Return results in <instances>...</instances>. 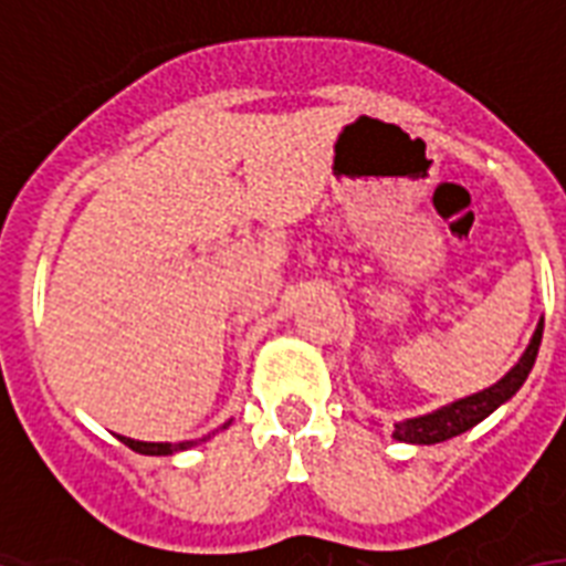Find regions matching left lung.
I'll return each instance as SVG.
<instances>
[{"mask_svg":"<svg viewBox=\"0 0 566 566\" xmlns=\"http://www.w3.org/2000/svg\"><path fill=\"white\" fill-rule=\"evenodd\" d=\"M541 339H543V322L537 324L532 343H528V348L523 352L520 363H516L514 369L507 371L505 378L496 380L493 387L481 389V392H475V396L458 398V401H451V405L440 407V410H433V413L413 416V419L396 422L392 437L401 442H416V446H433V442L451 440V437H458V433L475 428L481 419H488L496 407L505 405L507 398H514L516 389L523 387L525 378H528V371H532L534 360H537Z\"/></svg>","mask_w":566,"mask_h":566,"instance_id":"left-lung-1","label":"left lung"}]
</instances>
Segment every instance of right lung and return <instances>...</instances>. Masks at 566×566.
Masks as SVG:
<instances>
[{
	"label": "right lung",
	"instance_id": "add662e5",
	"mask_svg": "<svg viewBox=\"0 0 566 566\" xmlns=\"http://www.w3.org/2000/svg\"><path fill=\"white\" fill-rule=\"evenodd\" d=\"M230 424V422H227ZM223 424V428H227ZM117 440L124 442V446H129L133 451H138V454H174V451H186L191 449V446H197L195 440H186V442H142V440H129V437H117ZM206 440V437H203Z\"/></svg>",
	"mask_w": 566,
	"mask_h": 566
}]
</instances>
